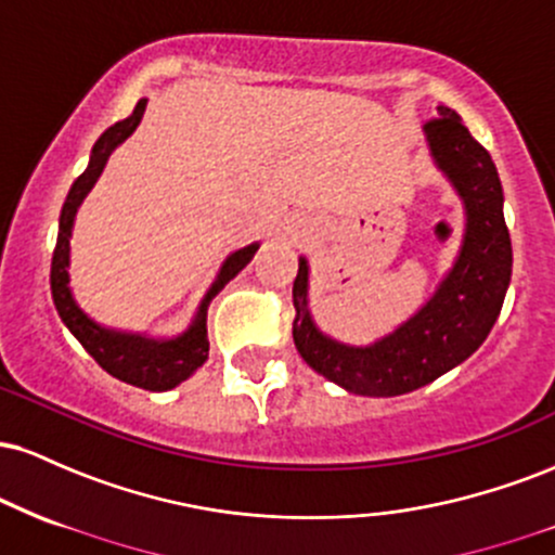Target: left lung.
Listing matches in <instances>:
<instances>
[{
    "mask_svg": "<svg viewBox=\"0 0 555 555\" xmlns=\"http://www.w3.org/2000/svg\"><path fill=\"white\" fill-rule=\"evenodd\" d=\"M423 132L433 162L464 206L460 253L428 302L391 334L354 347L315 326L308 308V258H299L292 286L297 352L323 378L360 397L410 393L467 360L488 339L512 282V237L493 158L449 106H438V117Z\"/></svg>",
    "mask_w": 555,
    "mask_h": 555,
    "instance_id": "8db88e82",
    "label": "left lung"
}]
</instances>
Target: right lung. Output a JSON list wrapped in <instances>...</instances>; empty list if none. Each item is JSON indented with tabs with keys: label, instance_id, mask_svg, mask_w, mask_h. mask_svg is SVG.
Masks as SVG:
<instances>
[{
	"label": "right lung",
	"instance_id": "obj_1",
	"mask_svg": "<svg viewBox=\"0 0 555 555\" xmlns=\"http://www.w3.org/2000/svg\"><path fill=\"white\" fill-rule=\"evenodd\" d=\"M145 104L149 99H140L132 114L122 122L112 125L99 140H95L91 151V162L78 180L69 188L65 206H62L60 216V234H56V247L52 258V297L60 313L62 323L69 328V334L82 344L91 358L104 367L114 378L125 380V384L145 388V391H169V388L180 386L188 380L203 362L208 360V328H206V310L211 299L224 289V284L232 282L237 273L250 263L260 242L240 247L221 263L216 282L206 297L197 305V313L188 328L177 336H167V339H156V336L132 334V331H117L106 328L95 323L86 310L75 302L73 289H69V237H73L75 216H78L80 203L91 193L95 180L104 171L106 162H109L112 151L119 143L135 132V127L143 119Z\"/></svg>",
	"mask_w": 555,
	"mask_h": 555
}]
</instances>
